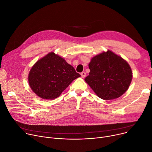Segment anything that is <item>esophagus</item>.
Here are the masks:
<instances>
[{"mask_svg": "<svg viewBox=\"0 0 152 152\" xmlns=\"http://www.w3.org/2000/svg\"><path fill=\"white\" fill-rule=\"evenodd\" d=\"M80 75H81V77H85L86 76V73L84 72H82V73H80Z\"/></svg>", "mask_w": 152, "mask_h": 152, "instance_id": "obj_1", "label": "esophagus"}]
</instances>
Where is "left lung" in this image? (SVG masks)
Returning <instances> with one entry per match:
<instances>
[{"mask_svg":"<svg viewBox=\"0 0 152 152\" xmlns=\"http://www.w3.org/2000/svg\"><path fill=\"white\" fill-rule=\"evenodd\" d=\"M88 66L90 72L85 80L100 98H118L129 88L132 79L131 68L111 51L93 58Z\"/></svg>","mask_w":152,"mask_h":152,"instance_id":"1","label":"left lung"}]
</instances>
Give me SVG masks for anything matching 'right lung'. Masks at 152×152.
<instances>
[{
  "mask_svg": "<svg viewBox=\"0 0 152 152\" xmlns=\"http://www.w3.org/2000/svg\"><path fill=\"white\" fill-rule=\"evenodd\" d=\"M80 76L72 65L51 52L33 65L28 82L32 90L40 98L53 99Z\"/></svg>",
  "mask_w": 152,
  "mask_h": 152,
  "instance_id": "right-lung-1",
  "label": "right lung"
}]
</instances>
